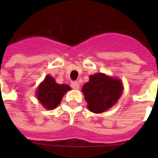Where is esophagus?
I'll return each mask as SVG.
<instances>
[{"mask_svg":"<svg viewBox=\"0 0 158 158\" xmlns=\"http://www.w3.org/2000/svg\"><path fill=\"white\" fill-rule=\"evenodd\" d=\"M71 87H72L73 89H78L79 88V84L78 82H75V81H73V82L71 83Z\"/></svg>","mask_w":158,"mask_h":158,"instance_id":"1","label":"esophagus"}]
</instances>
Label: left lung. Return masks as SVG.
Returning <instances> with one entry per match:
<instances>
[{
    "label": "left lung",
    "instance_id": "8db88e82",
    "mask_svg": "<svg viewBox=\"0 0 158 158\" xmlns=\"http://www.w3.org/2000/svg\"><path fill=\"white\" fill-rule=\"evenodd\" d=\"M123 83L102 73L89 76V82L82 87L85 99L90 112L101 113L115 104L122 95Z\"/></svg>",
    "mask_w": 158,
    "mask_h": 158
}]
</instances>
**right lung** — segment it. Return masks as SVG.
Instances as JSON below:
<instances>
[{
  "mask_svg": "<svg viewBox=\"0 0 158 158\" xmlns=\"http://www.w3.org/2000/svg\"><path fill=\"white\" fill-rule=\"evenodd\" d=\"M69 89H71L70 86L56 84L54 78L47 75L36 90V96L45 109L52 110L58 106L64 94Z\"/></svg>",
  "mask_w": 158,
  "mask_h": 158,
  "instance_id": "1",
  "label": "right lung"
}]
</instances>
